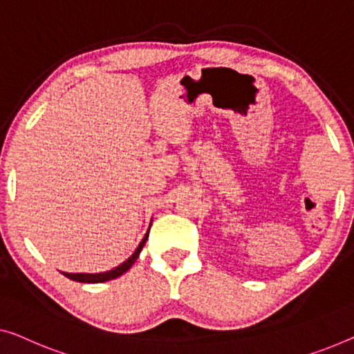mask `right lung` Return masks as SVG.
<instances>
[{"instance_id": "obj_1", "label": "right lung", "mask_w": 354, "mask_h": 354, "mask_svg": "<svg viewBox=\"0 0 354 354\" xmlns=\"http://www.w3.org/2000/svg\"><path fill=\"white\" fill-rule=\"evenodd\" d=\"M147 235H149V230H147V234L145 235V239L141 240V243L138 245V248H136V251L133 252V254H131L125 262L120 263L119 267L113 268V270L103 272V273H65V272H62V273L66 278L73 279V281H79V283H103V281H109V279L118 278L120 275H124V273L129 270L131 266H133V262L138 259L140 252H141V250H143V246L147 240Z\"/></svg>"}]
</instances>
